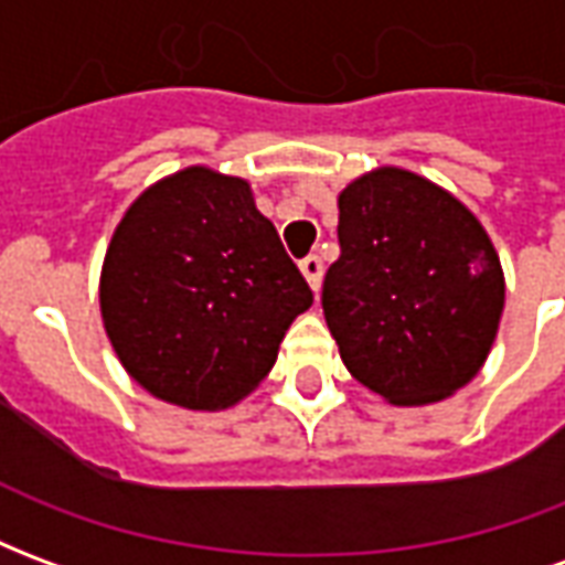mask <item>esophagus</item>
<instances>
[{
    "label": "esophagus",
    "mask_w": 565,
    "mask_h": 565,
    "mask_svg": "<svg viewBox=\"0 0 565 565\" xmlns=\"http://www.w3.org/2000/svg\"><path fill=\"white\" fill-rule=\"evenodd\" d=\"M299 269L306 275V281L311 284V290H320V281H323V259L318 254H308L302 263H299Z\"/></svg>",
    "instance_id": "34e87169"
}]
</instances>
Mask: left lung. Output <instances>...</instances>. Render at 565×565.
<instances>
[{
    "mask_svg": "<svg viewBox=\"0 0 565 565\" xmlns=\"http://www.w3.org/2000/svg\"><path fill=\"white\" fill-rule=\"evenodd\" d=\"M339 247L320 302L360 384L393 405H424L478 375L505 281L472 211L420 174L387 166L342 190Z\"/></svg>",
    "mask_w": 565,
    "mask_h": 565,
    "instance_id": "obj_1",
    "label": "left lung"
}]
</instances>
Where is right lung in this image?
<instances>
[{
    "label": "right lung",
    "mask_w": 565,
    "mask_h": 565,
    "mask_svg": "<svg viewBox=\"0 0 565 565\" xmlns=\"http://www.w3.org/2000/svg\"><path fill=\"white\" fill-rule=\"evenodd\" d=\"M99 302L120 363L145 391L214 412L269 375L315 294L247 181L193 166L124 214Z\"/></svg>",
    "instance_id": "1"
}]
</instances>
